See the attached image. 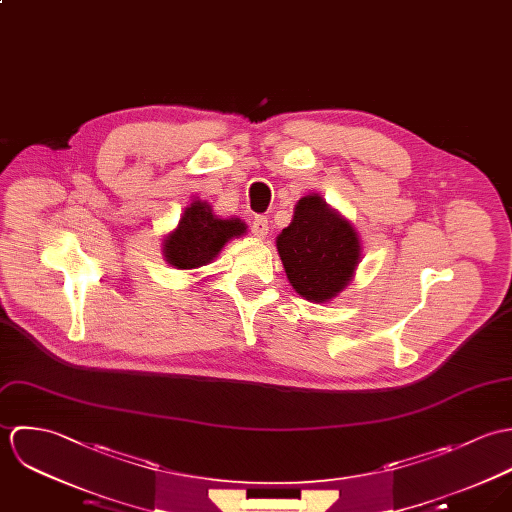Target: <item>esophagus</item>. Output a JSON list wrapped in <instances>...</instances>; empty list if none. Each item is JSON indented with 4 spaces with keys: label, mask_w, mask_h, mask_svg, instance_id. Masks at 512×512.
<instances>
[{
    "label": "esophagus",
    "mask_w": 512,
    "mask_h": 512,
    "mask_svg": "<svg viewBox=\"0 0 512 512\" xmlns=\"http://www.w3.org/2000/svg\"><path fill=\"white\" fill-rule=\"evenodd\" d=\"M251 233L259 239H265L267 233H269V221L265 215H257L253 221H251Z\"/></svg>",
    "instance_id": "1"
}]
</instances>
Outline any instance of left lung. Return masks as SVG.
Returning <instances> with one entry per match:
<instances>
[{"label":"left lung","instance_id":"obj_1","mask_svg":"<svg viewBox=\"0 0 512 512\" xmlns=\"http://www.w3.org/2000/svg\"><path fill=\"white\" fill-rule=\"evenodd\" d=\"M277 251L293 289L310 303H328L342 293L360 261L356 229L320 196L301 198Z\"/></svg>","mask_w":512,"mask_h":512}]
</instances>
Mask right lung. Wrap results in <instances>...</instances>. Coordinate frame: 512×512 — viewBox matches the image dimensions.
Instances as JSON below:
<instances>
[{"mask_svg": "<svg viewBox=\"0 0 512 512\" xmlns=\"http://www.w3.org/2000/svg\"><path fill=\"white\" fill-rule=\"evenodd\" d=\"M245 231L241 219H219L205 202H194L186 207L178 227L166 235L164 257L176 269H200L219 255L227 241Z\"/></svg>", "mask_w": 512, "mask_h": 512, "instance_id": "add662e5", "label": "right lung"}]
</instances>
